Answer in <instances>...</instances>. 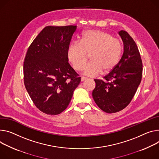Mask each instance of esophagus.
Returning <instances> with one entry per match:
<instances>
[{
    "instance_id": "34e87169",
    "label": "esophagus",
    "mask_w": 159,
    "mask_h": 159,
    "mask_svg": "<svg viewBox=\"0 0 159 159\" xmlns=\"http://www.w3.org/2000/svg\"><path fill=\"white\" fill-rule=\"evenodd\" d=\"M86 79H87V78H86V77H82V78H81V81L83 82V81L85 80Z\"/></svg>"
}]
</instances>
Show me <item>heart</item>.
Here are the masks:
<instances>
[{"label": "heart", "mask_w": 159, "mask_h": 159, "mask_svg": "<svg viewBox=\"0 0 159 159\" xmlns=\"http://www.w3.org/2000/svg\"><path fill=\"white\" fill-rule=\"evenodd\" d=\"M123 51L121 42L110 34L97 30L84 32L79 42H73L67 51L68 58L74 68L82 70L90 54L91 61L84 69V74L96 77L101 72H109L117 66Z\"/></svg>", "instance_id": "obj_1"}]
</instances>
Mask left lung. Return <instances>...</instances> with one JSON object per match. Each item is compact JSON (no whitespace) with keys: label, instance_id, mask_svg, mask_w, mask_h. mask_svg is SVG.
<instances>
[{"label":"left lung","instance_id":"8db88e82","mask_svg":"<svg viewBox=\"0 0 159 159\" xmlns=\"http://www.w3.org/2000/svg\"><path fill=\"white\" fill-rule=\"evenodd\" d=\"M119 34L124 44L123 55L103 80L94 79L92 93L98 107L108 113L118 112L130 103L142 77V60L136 42L124 30Z\"/></svg>","mask_w":159,"mask_h":159}]
</instances>
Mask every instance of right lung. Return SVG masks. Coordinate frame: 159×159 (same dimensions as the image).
I'll return each mask as SVG.
<instances>
[{
    "label": "right lung",
    "mask_w": 159,
    "mask_h": 159,
    "mask_svg": "<svg viewBox=\"0 0 159 159\" xmlns=\"http://www.w3.org/2000/svg\"><path fill=\"white\" fill-rule=\"evenodd\" d=\"M77 26H48L34 40L23 64L24 83L36 107L48 115L68 106L80 77L68 63V48Z\"/></svg>",
    "instance_id": "right-lung-1"
}]
</instances>
